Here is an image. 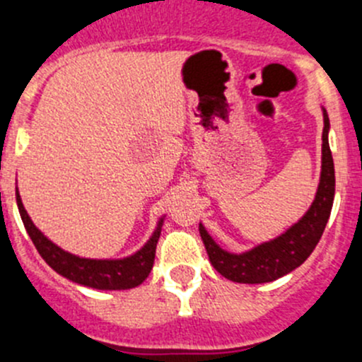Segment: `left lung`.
I'll return each mask as SVG.
<instances>
[{
  "label": "left lung",
  "instance_id": "left-lung-1",
  "mask_svg": "<svg viewBox=\"0 0 362 362\" xmlns=\"http://www.w3.org/2000/svg\"><path fill=\"white\" fill-rule=\"evenodd\" d=\"M322 115H324V132H322L320 182H318L313 203L297 223L286 228L278 237L242 252H231L221 247L210 237L206 228L199 223V235L205 244L210 263L221 276L230 281L245 283V285L274 281L303 265L317 247L331 216L336 185L334 163H332L331 146H329L331 124H329L325 107H322Z\"/></svg>",
  "mask_w": 362,
  "mask_h": 362
}]
</instances>
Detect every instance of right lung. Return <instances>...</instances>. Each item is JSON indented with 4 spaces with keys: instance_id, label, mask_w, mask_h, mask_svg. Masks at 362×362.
<instances>
[{
    "instance_id": "obj_1",
    "label": "right lung",
    "mask_w": 362,
    "mask_h": 362,
    "mask_svg": "<svg viewBox=\"0 0 362 362\" xmlns=\"http://www.w3.org/2000/svg\"><path fill=\"white\" fill-rule=\"evenodd\" d=\"M16 199L21 219H23L31 242L40 252L42 258L45 259V263L63 278L95 290H129L139 286L148 278L150 270L153 267V259H156L157 240L160 237V230H163L166 216L159 217L152 237L145 242L141 249L132 252L131 256H125V258H83V256L72 255V252L56 245L35 226L31 217L28 216L26 209H24L19 191H16Z\"/></svg>"
}]
</instances>
